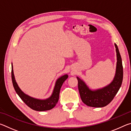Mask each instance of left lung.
Here are the masks:
<instances>
[{"label": "left lung", "mask_w": 131, "mask_h": 131, "mask_svg": "<svg viewBox=\"0 0 131 131\" xmlns=\"http://www.w3.org/2000/svg\"><path fill=\"white\" fill-rule=\"evenodd\" d=\"M117 52V68L116 75L113 80L109 85L102 89L91 91L85 83L77 77L78 88L83 102L86 105L94 107H102L109 104L120 88L123 79V67L122 59L118 47L115 44Z\"/></svg>", "instance_id": "1"}]
</instances>
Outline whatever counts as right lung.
Wrapping results in <instances>:
<instances>
[{"instance_id": "right-lung-1", "label": "right lung", "mask_w": 131, "mask_h": 131, "mask_svg": "<svg viewBox=\"0 0 131 131\" xmlns=\"http://www.w3.org/2000/svg\"><path fill=\"white\" fill-rule=\"evenodd\" d=\"M68 75L65 74L58 79L51 96L49 98L45 99V100H40V99H35L28 96V95L24 94L20 90V88L18 86L16 81H15L14 73H13V65H12V79L13 87L14 88L15 92H17V94L18 95L20 98L28 107H29L33 110L39 111V112L49 110L55 107V106L57 105L59 100L61 88L63 82L68 79Z\"/></svg>"}]
</instances>
